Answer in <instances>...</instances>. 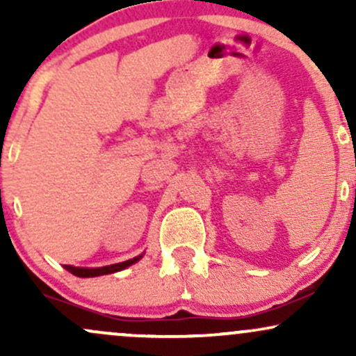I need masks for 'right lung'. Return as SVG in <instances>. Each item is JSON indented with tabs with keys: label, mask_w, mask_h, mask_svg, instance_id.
Instances as JSON below:
<instances>
[{
	"label": "right lung",
	"mask_w": 356,
	"mask_h": 356,
	"mask_svg": "<svg viewBox=\"0 0 356 356\" xmlns=\"http://www.w3.org/2000/svg\"><path fill=\"white\" fill-rule=\"evenodd\" d=\"M140 256H136L132 257V259L129 261H124V263H117V264H110V266H102V268H75V266H70V264H65V269L67 271H70L72 275L79 276V277H95V276H102V275H110V273H117V271H122V269L132 266L134 263H137Z\"/></svg>",
	"instance_id": "obj_1"
}]
</instances>
